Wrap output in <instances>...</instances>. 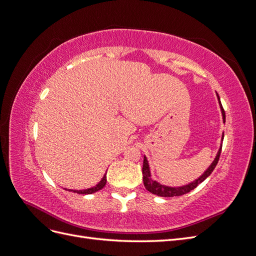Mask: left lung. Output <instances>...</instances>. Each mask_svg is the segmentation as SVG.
<instances>
[{
  "mask_svg": "<svg viewBox=\"0 0 256 256\" xmlns=\"http://www.w3.org/2000/svg\"><path fill=\"white\" fill-rule=\"evenodd\" d=\"M218 96V102L221 108V112H222V116H223V122H226V112H224L221 102H220V97ZM223 136L224 134H222V141H223ZM221 148H222V144L220 145V148L216 152V156L214 159V161L212 162V164L208 166V168L206 171L200 175L198 178H196V180H193L192 182H189L184 186H180V187H170V186H166L162 184L156 180H154L152 178V174H150V164L148 161H147V158L144 156V161H143V168H142V173H143V182L147 191H150L152 194H156L158 196H164V198H173V196H180L182 194H186V193L190 192L191 190H193L194 188H196L198 186L203 182L206 178L212 173V171L214 170L216 164L219 161V157L221 154Z\"/></svg>",
  "mask_w": 256,
  "mask_h": 256,
  "instance_id": "1",
  "label": "left lung"
}]
</instances>
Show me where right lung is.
Listing matches in <instances>:
<instances>
[{
  "instance_id": "right-lung-1",
  "label": "right lung",
  "mask_w": 256,
  "mask_h": 256,
  "mask_svg": "<svg viewBox=\"0 0 256 256\" xmlns=\"http://www.w3.org/2000/svg\"><path fill=\"white\" fill-rule=\"evenodd\" d=\"M106 173H104V177L102 178V180H100L96 186H94V187L88 188V189H83V190H72V189H66L65 188V190L72 191L74 193H79V194H92V193H95L99 190H102L106 186Z\"/></svg>"
}]
</instances>
